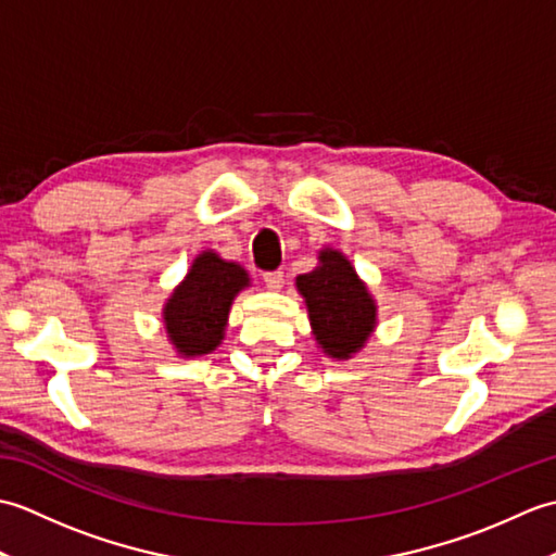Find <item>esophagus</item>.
<instances>
[{"mask_svg":"<svg viewBox=\"0 0 556 556\" xmlns=\"http://www.w3.org/2000/svg\"><path fill=\"white\" fill-rule=\"evenodd\" d=\"M263 279H265V287H267L269 291H279L281 287H285V271H281V269L265 271Z\"/></svg>","mask_w":556,"mask_h":556,"instance_id":"34e87169","label":"esophagus"}]
</instances>
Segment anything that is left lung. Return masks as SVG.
<instances>
[{"instance_id": "8db88e82", "label": "left lung", "mask_w": 556, "mask_h": 556, "mask_svg": "<svg viewBox=\"0 0 556 556\" xmlns=\"http://www.w3.org/2000/svg\"><path fill=\"white\" fill-rule=\"evenodd\" d=\"M308 308L315 344L327 358L349 361L368 344L377 327V301L351 260L337 248H320L317 267L296 277Z\"/></svg>"}]
</instances>
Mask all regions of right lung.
Here are the masks:
<instances>
[{"mask_svg": "<svg viewBox=\"0 0 556 556\" xmlns=\"http://www.w3.org/2000/svg\"><path fill=\"white\" fill-rule=\"evenodd\" d=\"M251 287L248 271L217 251H200L186 277L162 305V325L179 358H200L215 351L229 325L231 303Z\"/></svg>", "mask_w": 556, "mask_h": 556, "instance_id": "obj_1", "label": "right lung"}]
</instances>
